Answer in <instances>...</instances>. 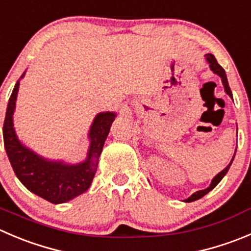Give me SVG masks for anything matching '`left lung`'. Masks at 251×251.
Wrapping results in <instances>:
<instances>
[{"instance_id":"1","label":"left lung","mask_w":251,"mask_h":251,"mask_svg":"<svg viewBox=\"0 0 251 251\" xmlns=\"http://www.w3.org/2000/svg\"><path fill=\"white\" fill-rule=\"evenodd\" d=\"M206 59H207V61H208V63H209V66H211L212 71H213L214 74H217V75H218V76H221L222 82H223V86H224V90H226V94H228L229 96L231 97L230 87H229V85H228V80H226V71H224V69L222 68V66L219 65L218 63H217L216 58H214V56L212 55V54H206ZM231 99H233V97H231ZM234 156H235V152H234ZM234 156H233L231 161H230V163H229V165L226 166V168L224 169L223 171H221V173H219L218 175H217L216 177H214L213 180H212L211 186H209L208 188H206V190H201V191H197V192H195L192 196H191V197H188V199L186 200V202H193V201H196V200L202 199V197H203L204 195H207V193H208L209 191L213 190V188L216 187V186L218 185L219 182H221V180L224 177V175H226V174L228 173L229 168H230L231 163H233V160H234Z\"/></svg>"}]
</instances>
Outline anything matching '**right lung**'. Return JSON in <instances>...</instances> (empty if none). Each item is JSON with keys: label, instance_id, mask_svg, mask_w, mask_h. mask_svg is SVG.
<instances>
[{"label": "right lung", "instance_id": "add662e5", "mask_svg": "<svg viewBox=\"0 0 251 251\" xmlns=\"http://www.w3.org/2000/svg\"><path fill=\"white\" fill-rule=\"evenodd\" d=\"M18 87L20 81H17L9 97L3 123L4 149L14 174L30 192L50 203L58 204L70 201L91 186L99 165V157L116 114L112 112L97 114L88 134L91 144L87 159L83 163L77 165L51 163L23 147L17 139L12 116L16 107Z\"/></svg>", "mask_w": 251, "mask_h": 251}]
</instances>
